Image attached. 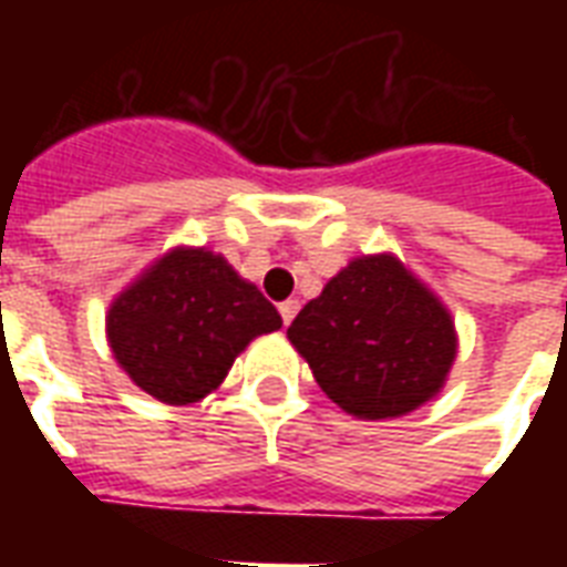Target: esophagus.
<instances>
[{"instance_id":"esophagus-1","label":"esophagus","mask_w":567,"mask_h":567,"mask_svg":"<svg viewBox=\"0 0 567 567\" xmlns=\"http://www.w3.org/2000/svg\"><path fill=\"white\" fill-rule=\"evenodd\" d=\"M297 309H300V300H285V303H279V316H282L285 324H291V321H295Z\"/></svg>"}]
</instances>
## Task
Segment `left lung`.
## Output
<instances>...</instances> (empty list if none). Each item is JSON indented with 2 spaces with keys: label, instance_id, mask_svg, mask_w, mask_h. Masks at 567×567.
Returning <instances> with one entry per match:
<instances>
[{
  "label": "left lung",
  "instance_id": "left-lung-1",
  "mask_svg": "<svg viewBox=\"0 0 567 567\" xmlns=\"http://www.w3.org/2000/svg\"><path fill=\"white\" fill-rule=\"evenodd\" d=\"M288 340L321 392L358 419H394L431 401L458 337L450 309L394 255H364L297 312Z\"/></svg>",
  "mask_w": 567,
  "mask_h": 567
}]
</instances>
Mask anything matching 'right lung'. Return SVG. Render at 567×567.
<instances>
[{
	"label": "right lung",
	"mask_w": 567,
	"mask_h": 567,
	"mask_svg": "<svg viewBox=\"0 0 567 567\" xmlns=\"http://www.w3.org/2000/svg\"><path fill=\"white\" fill-rule=\"evenodd\" d=\"M282 316L215 251L173 248L154 260L105 316L115 361L163 404H197L215 392L236 355Z\"/></svg>",
	"instance_id": "1"
}]
</instances>
